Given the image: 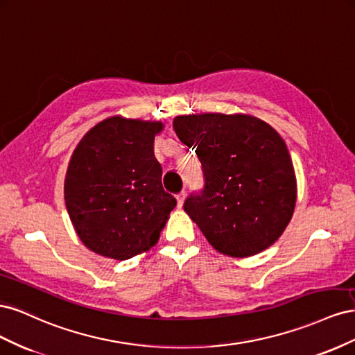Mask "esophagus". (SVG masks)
<instances>
[{"label":"esophagus","mask_w":355,"mask_h":355,"mask_svg":"<svg viewBox=\"0 0 355 355\" xmlns=\"http://www.w3.org/2000/svg\"><path fill=\"white\" fill-rule=\"evenodd\" d=\"M185 198H187V194H185V192H184V191H182V192H179V194L176 196V201H178V207H179V209H182V207H184V202H185Z\"/></svg>","instance_id":"esophagus-1"}]
</instances>
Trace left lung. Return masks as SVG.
<instances>
[{
  "instance_id": "1",
  "label": "left lung",
  "mask_w": 355,
  "mask_h": 355,
  "mask_svg": "<svg viewBox=\"0 0 355 355\" xmlns=\"http://www.w3.org/2000/svg\"><path fill=\"white\" fill-rule=\"evenodd\" d=\"M173 128L201 161L206 185L184 209L207 241L231 257L272 245L292 220L297 197L283 137L247 114L179 115Z\"/></svg>"
}]
</instances>
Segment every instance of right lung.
I'll return each mask as SVG.
<instances>
[{
	"instance_id": "right-lung-1",
	"label": "right lung",
	"mask_w": 355,
	"mask_h": 355,
	"mask_svg": "<svg viewBox=\"0 0 355 355\" xmlns=\"http://www.w3.org/2000/svg\"><path fill=\"white\" fill-rule=\"evenodd\" d=\"M161 121L114 115L92 127L71 155L65 204L83 244L116 261L157 244L176 200L154 155Z\"/></svg>"
}]
</instances>
